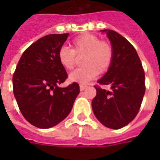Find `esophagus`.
Here are the masks:
<instances>
[{"instance_id":"esophagus-1","label":"esophagus","mask_w":160,"mask_h":160,"mask_svg":"<svg viewBox=\"0 0 160 160\" xmlns=\"http://www.w3.org/2000/svg\"><path fill=\"white\" fill-rule=\"evenodd\" d=\"M87 88V85H80V90H81V91H83L84 90H85Z\"/></svg>"}]
</instances>
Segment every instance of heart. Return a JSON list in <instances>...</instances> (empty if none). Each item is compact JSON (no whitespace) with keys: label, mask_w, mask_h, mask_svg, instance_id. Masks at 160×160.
Wrapping results in <instances>:
<instances>
[{"label":"heart","mask_w":160,"mask_h":160,"mask_svg":"<svg viewBox=\"0 0 160 160\" xmlns=\"http://www.w3.org/2000/svg\"><path fill=\"white\" fill-rule=\"evenodd\" d=\"M71 47L60 48L58 60L60 65L66 70H71L77 64V56H84L82 64L85 66L70 74V81L87 83L95 79L99 73H106L111 66L114 59L113 46L109 41H100L97 36L83 34L77 36L71 42Z\"/></svg>","instance_id":"1"}]
</instances>
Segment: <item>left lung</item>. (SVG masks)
<instances>
[{
    "mask_svg": "<svg viewBox=\"0 0 160 160\" xmlns=\"http://www.w3.org/2000/svg\"><path fill=\"white\" fill-rule=\"evenodd\" d=\"M106 32L114 49L113 62L100 85H95L96 95L92 109L98 120L107 128L118 129L129 124L138 114L145 92L144 70L135 49L124 36L112 30Z\"/></svg>",
    "mask_w": 160,
    "mask_h": 160,
    "instance_id": "left-lung-1",
    "label": "left lung"
}]
</instances>
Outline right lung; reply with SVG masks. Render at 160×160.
Wrapping results in <instances>:
<instances>
[{
    "instance_id": "add662e5",
    "label": "right lung",
    "mask_w": 160,
    "mask_h": 160,
    "mask_svg": "<svg viewBox=\"0 0 160 160\" xmlns=\"http://www.w3.org/2000/svg\"><path fill=\"white\" fill-rule=\"evenodd\" d=\"M69 33L51 34L29 46L21 55L12 78L13 93L21 114L41 129H48L65 119L80 93L73 82L58 86L68 75L58 60V51Z\"/></svg>"
}]
</instances>
